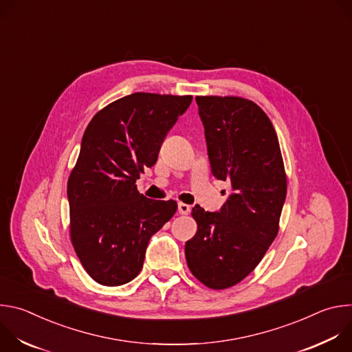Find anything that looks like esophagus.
Wrapping results in <instances>:
<instances>
[{
    "label": "esophagus",
    "mask_w": 352,
    "mask_h": 352,
    "mask_svg": "<svg viewBox=\"0 0 352 352\" xmlns=\"http://www.w3.org/2000/svg\"><path fill=\"white\" fill-rule=\"evenodd\" d=\"M189 212H190V206H189V205L182 204V202L178 204V213H179V214H188Z\"/></svg>",
    "instance_id": "obj_1"
}]
</instances>
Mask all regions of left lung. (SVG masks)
Instances as JSON below:
<instances>
[{
	"instance_id": "left-lung-1",
	"label": "left lung",
	"mask_w": 352,
	"mask_h": 352,
	"mask_svg": "<svg viewBox=\"0 0 352 352\" xmlns=\"http://www.w3.org/2000/svg\"><path fill=\"white\" fill-rule=\"evenodd\" d=\"M212 173L231 184L220 212L196 205L197 224L185 243L190 273L212 289L242 281L278 232L287 175L274 126L254 102L235 96H196Z\"/></svg>"
}]
</instances>
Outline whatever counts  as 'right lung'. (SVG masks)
I'll use <instances>...</instances> for the list:
<instances>
[{"mask_svg": "<svg viewBox=\"0 0 352 352\" xmlns=\"http://www.w3.org/2000/svg\"><path fill=\"white\" fill-rule=\"evenodd\" d=\"M190 102L192 96L132 93L89 122L67 192L71 242L96 283L133 280L148 239L175 214V200L147 199L136 179L156 164L167 132Z\"/></svg>", "mask_w": 352, "mask_h": 352, "instance_id": "add662e5", "label": "right lung"}]
</instances>
